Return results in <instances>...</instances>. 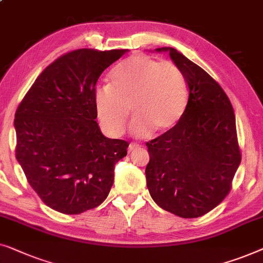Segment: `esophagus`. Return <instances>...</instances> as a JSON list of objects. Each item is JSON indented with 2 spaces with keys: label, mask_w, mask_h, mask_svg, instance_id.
Returning a JSON list of instances; mask_svg holds the SVG:
<instances>
[{
  "label": "esophagus",
  "mask_w": 263,
  "mask_h": 263,
  "mask_svg": "<svg viewBox=\"0 0 263 263\" xmlns=\"http://www.w3.org/2000/svg\"><path fill=\"white\" fill-rule=\"evenodd\" d=\"M139 147V145L137 143H130V145H128V151H135Z\"/></svg>",
  "instance_id": "1"
}]
</instances>
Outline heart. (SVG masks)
Returning a JSON list of instances; mask_svg holds the SVG:
<instances>
[{
	"mask_svg": "<svg viewBox=\"0 0 263 263\" xmlns=\"http://www.w3.org/2000/svg\"><path fill=\"white\" fill-rule=\"evenodd\" d=\"M94 105L100 124L110 136L123 133L130 108L136 136L164 135L186 112L187 81L174 63L136 54L113 70L108 86L96 89Z\"/></svg>",
	"mask_w": 263,
	"mask_h": 263,
	"instance_id": "heart-1",
	"label": "heart"
}]
</instances>
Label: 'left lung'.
I'll list each match as a JSON object with an SVG mask.
<instances>
[{
    "instance_id": "obj_1",
    "label": "left lung",
    "mask_w": 263,
    "mask_h": 263,
    "mask_svg": "<svg viewBox=\"0 0 263 263\" xmlns=\"http://www.w3.org/2000/svg\"><path fill=\"white\" fill-rule=\"evenodd\" d=\"M156 51H168L183 72L188 105L172 131L146 142V186L163 210L198 218L230 193L241 163L234 108L223 88L204 69L173 47Z\"/></svg>"
}]
</instances>
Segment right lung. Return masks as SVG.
Returning a JSON list of instances; mask_svg holds the SVG:
<instances>
[{"instance_id":"1","label":"right lung","mask_w":263,"mask_h":263,"mask_svg":"<svg viewBox=\"0 0 263 263\" xmlns=\"http://www.w3.org/2000/svg\"><path fill=\"white\" fill-rule=\"evenodd\" d=\"M127 50L80 49L38 76L15 112V156L43 202L64 214L98 207L128 142L106 138L94 105L96 82Z\"/></svg>"}]
</instances>
